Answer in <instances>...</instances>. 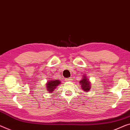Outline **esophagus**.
<instances>
[{"label":"esophagus","instance_id":"esophagus-1","mask_svg":"<svg viewBox=\"0 0 130 130\" xmlns=\"http://www.w3.org/2000/svg\"><path fill=\"white\" fill-rule=\"evenodd\" d=\"M66 81H67V82H71L72 78H70V77H69V78H67L66 79Z\"/></svg>","mask_w":130,"mask_h":130}]
</instances>
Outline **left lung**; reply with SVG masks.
Instances as JSON below:
<instances>
[{
	"label": "left lung",
	"mask_w": 130,
	"mask_h": 130,
	"mask_svg": "<svg viewBox=\"0 0 130 130\" xmlns=\"http://www.w3.org/2000/svg\"><path fill=\"white\" fill-rule=\"evenodd\" d=\"M80 84L81 88L84 92H89L91 88V83L89 81V79L87 78L86 75H83L82 80H80Z\"/></svg>",
	"instance_id": "left-lung-1"
}]
</instances>
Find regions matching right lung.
<instances>
[{
  "instance_id": "1",
  "label": "right lung",
  "mask_w": 130,
  "mask_h": 130,
  "mask_svg": "<svg viewBox=\"0 0 130 130\" xmlns=\"http://www.w3.org/2000/svg\"><path fill=\"white\" fill-rule=\"evenodd\" d=\"M61 84V82L59 80H48L46 84V88L48 92L52 93L54 90L57 88V86Z\"/></svg>"
}]
</instances>
